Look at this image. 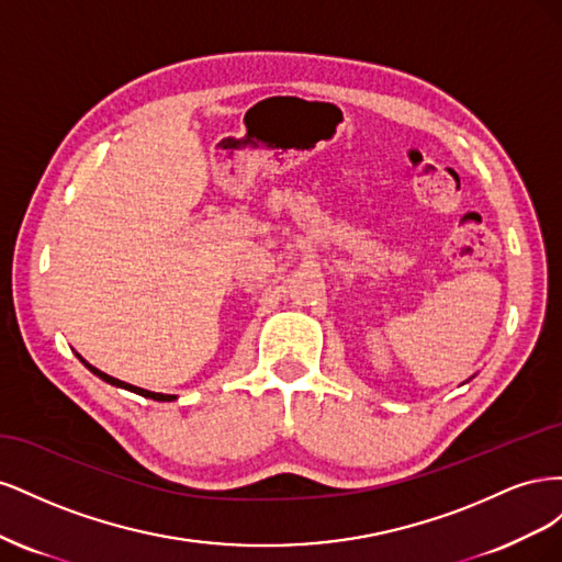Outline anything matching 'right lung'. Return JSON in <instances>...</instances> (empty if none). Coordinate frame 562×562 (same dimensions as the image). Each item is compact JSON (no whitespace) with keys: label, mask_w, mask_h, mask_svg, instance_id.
<instances>
[{"label":"right lung","mask_w":562,"mask_h":562,"mask_svg":"<svg viewBox=\"0 0 562 562\" xmlns=\"http://www.w3.org/2000/svg\"><path fill=\"white\" fill-rule=\"evenodd\" d=\"M79 356V353H77ZM79 361L87 366L95 378H100V380H105L108 384H114V386H122V389H128V391H133V394H138V396H145V398H151V401H176V396H171V394H157V391H147V389H140V386H133V384H126V382H122V380H116V378H110L108 372H103V370H98V368H93L91 363H87L79 356Z\"/></svg>","instance_id":"1"}]
</instances>
